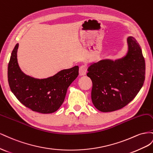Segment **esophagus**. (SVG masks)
Returning <instances> with one entry per match:
<instances>
[{
  "instance_id": "34e87169",
  "label": "esophagus",
  "mask_w": 153,
  "mask_h": 153,
  "mask_svg": "<svg viewBox=\"0 0 153 153\" xmlns=\"http://www.w3.org/2000/svg\"><path fill=\"white\" fill-rule=\"evenodd\" d=\"M86 72H87V68L86 66H85V65H82L81 67H80L79 73V75L81 76H85L86 74Z\"/></svg>"
}]
</instances>
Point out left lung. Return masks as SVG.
I'll return each mask as SVG.
<instances>
[{
	"instance_id": "left-lung-1",
	"label": "left lung",
	"mask_w": 153,
	"mask_h": 153,
	"mask_svg": "<svg viewBox=\"0 0 153 153\" xmlns=\"http://www.w3.org/2000/svg\"><path fill=\"white\" fill-rule=\"evenodd\" d=\"M127 51L123 57L86 64L87 76L93 84L91 101L102 112L124 107L136 97L143 85L146 64L141 48L132 36L127 38Z\"/></svg>"
}]
</instances>
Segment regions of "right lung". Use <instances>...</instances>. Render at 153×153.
Listing matches in <instances>:
<instances>
[{"instance_id": "right-lung-1", "label": "right lung", "mask_w": 153, "mask_h": 153, "mask_svg": "<svg viewBox=\"0 0 153 153\" xmlns=\"http://www.w3.org/2000/svg\"><path fill=\"white\" fill-rule=\"evenodd\" d=\"M19 43L13 50L8 64L7 77L10 89L26 107L41 113L57 111L66 96L67 89L79 75V67L64 69L47 78H35L22 71L17 59Z\"/></svg>"}]
</instances>
